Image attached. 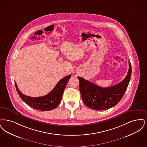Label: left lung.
<instances>
[{
	"mask_svg": "<svg viewBox=\"0 0 147 147\" xmlns=\"http://www.w3.org/2000/svg\"><path fill=\"white\" fill-rule=\"evenodd\" d=\"M127 75L121 82L111 87L102 88L77 77L80 81V90L84 104L95 110H104L113 107L120 101L127 90L131 76V64L129 61Z\"/></svg>",
	"mask_w": 147,
	"mask_h": 147,
	"instance_id": "obj_1",
	"label": "left lung"
}]
</instances>
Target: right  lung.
Masks as SVG:
<instances>
[{"label":"right lung","instance_id":"obj_1","mask_svg":"<svg viewBox=\"0 0 147 147\" xmlns=\"http://www.w3.org/2000/svg\"><path fill=\"white\" fill-rule=\"evenodd\" d=\"M71 75L65 77L56 84L53 90L46 96L40 97H31L24 95L19 90L15 82L16 89L21 99L32 108L40 111H49L56 108L61 102L64 90Z\"/></svg>","mask_w":147,"mask_h":147}]
</instances>
